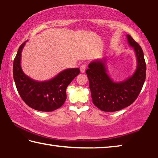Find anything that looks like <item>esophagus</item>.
<instances>
[{
  "label": "esophagus",
  "mask_w": 158,
  "mask_h": 158,
  "mask_svg": "<svg viewBox=\"0 0 158 158\" xmlns=\"http://www.w3.org/2000/svg\"><path fill=\"white\" fill-rule=\"evenodd\" d=\"M85 69H86V65H81V67H80V71H81V73H85Z\"/></svg>",
  "instance_id": "obj_1"
}]
</instances>
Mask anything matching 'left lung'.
I'll use <instances>...</instances> for the list:
<instances>
[{"instance_id": "left-lung-1", "label": "left lung", "mask_w": 158, "mask_h": 158, "mask_svg": "<svg viewBox=\"0 0 158 158\" xmlns=\"http://www.w3.org/2000/svg\"><path fill=\"white\" fill-rule=\"evenodd\" d=\"M126 37L137 58V68L132 76L114 81L107 73L105 58L90 62L85 71L93 102L103 111H116L130 106L139 95L145 81L146 65L142 49L130 35Z\"/></svg>"}]
</instances>
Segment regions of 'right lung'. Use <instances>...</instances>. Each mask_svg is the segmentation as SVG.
<instances>
[{"label": "right lung", "mask_w": 158, "mask_h": 158, "mask_svg": "<svg viewBox=\"0 0 158 158\" xmlns=\"http://www.w3.org/2000/svg\"><path fill=\"white\" fill-rule=\"evenodd\" d=\"M26 42L19 48L13 63V77L16 87L23 102L32 109L52 111L60 108L66 100V89L80 73L79 68H68L53 78L37 81L25 74L21 66V57Z\"/></svg>", "instance_id": "1"}]
</instances>
